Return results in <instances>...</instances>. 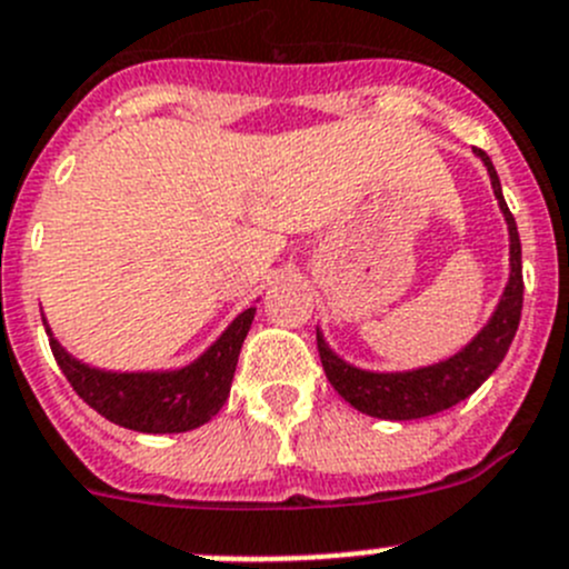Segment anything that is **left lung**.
Segmentation results:
<instances>
[{
    "instance_id": "1",
    "label": "left lung",
    "mask_w": 569,
    "mask_h": 569,
    "mask_svg": "<svg viewBox=\"0 0 569 569\" xmlns=\"http://www.w3.org/2000/svg\"><path fill=\"white\" fill-rule=\"evenodd\" d=\"M473 152L488 166L493 194H497L510 231V279L502 301H499L497 312H493V319L488 321L486 330L479 332L462 352H457L448 361L435 363V367L415 369V372L389 375L363 372V369L349 367L341 358L332 356L321 332H316L327 380H330L332 389L347 403H352L363 415L380 417V420H417V417L440 415V411L451 409L460 400H466L468 395L477 392L486 383L488 375L502 363L505 352H508L510 341H513L516 327H519V319H522V242H519L516 220L513 213L508 211V202L502 197V186H499V174L493 169L491 158L482 149H473Z\"/></svg>"
}]
</instances>
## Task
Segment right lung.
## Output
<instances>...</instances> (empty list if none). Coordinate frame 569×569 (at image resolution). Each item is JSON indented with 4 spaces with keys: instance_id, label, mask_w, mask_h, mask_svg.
<instances>
[{
    "instance_id": "add662e5",
    "label": "right lung",
    "mask_w": 569,
    "mask_h": 569,
    "mask_svg": "<svg viewBox=\"0 0 569 569\" xmlns=\"http://www.w3.org/2000/svg\"><path fill=\"white\" fill-rule=\"evenodd\" d=\"M253 312L257 307L239 312L206 356L177 372H101L67 356L53 336L50 349L78 398L98 415L123 429L177 435L208 423L222 409Z\"/></svg>"
}]
</instances>
